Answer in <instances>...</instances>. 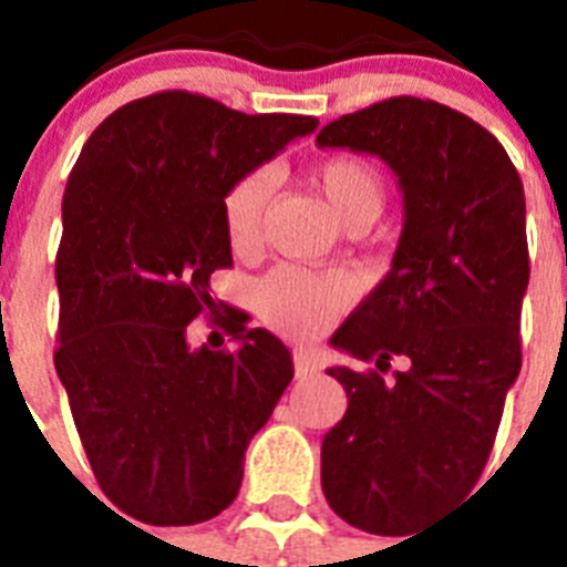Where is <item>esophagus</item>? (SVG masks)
<instances>
[{"instance_id": "obj_1", "label": "esophagus", "mask_w": 567, "mask_h": 567, "mask_svg": "<svg viewBox=\"0 0 567 567\" xmlns=\"http://www.w3.org/2000/svg\"><path fill=\"white\" fill-rule=\"evenodd\" d=\"M293 367H296V375H299V379H305V375H313V372H319L321 361H319V355L310 353V350H296Z\"/></svg>"}]
</instances>
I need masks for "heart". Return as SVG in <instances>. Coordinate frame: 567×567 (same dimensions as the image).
<instances>
[{
  "instance_id": "heart-1",
  "label": "heart",
  "mask_w": 567,
  "mask_h": 567,
  "mask_svg": "<svg viewBox=\"0 0 567 567\" xmlns=\"http://www.w3.org/2000/svg\"><path fill=\"white\" fill-rule=\"evenodd\" d=\"M310 181L319 188L333 214L350 226H370L386 203V183L370 161L336 155L316 163ZM277 175L259 169L239 175L223 197V231L234 251H248L262 228L265 208L271 203ZM350 299V282L341 274H313L305 268H277L259 282L257 302L265 321L290 339H310L328 328Z\"/></svg>"
}]
</instances>
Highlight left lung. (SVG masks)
<instances>
[{
    "instance_id": "obj_1",
    "label": "left lung",
    "mask_w": 567,
    "mask_h": 567,
    "mask_svg": "<svg viewBox=\"0 0 567 567\" xmlns=\"http://www.w3.org/2000/svg\"><path fill=\"white\" fill-rule=\"evenodd\" d=\"M316 144L379 155L404 195L390 274L330 339L370 367L328 370L347 412L321 441L330 508L401 537L472 492L519 375L523 181L492 132L412 95L341 115Z\"/></svg>"
}]
</instances>
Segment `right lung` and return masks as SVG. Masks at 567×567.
<instances>
[{
	"label": "right lung",
	"mask_w": 567,
	"mask_h": 567,
	"mask_svg": "<svg viewBox=\"0 0 567 567\" xmlns=\"http://www.w3.org/2000/svg\"><path fill=\"white\" fill-rule=\"evenodd\" d=\"M316 126L166 90L112 112L70 172L55 372L95 481L141 523L231 506L248 443L293 379L288 347L243 310L217 319L234 350L192 347L186 330L217 310L208 279L231 265L228 186Z\"/></svg>",
	"instance_id": "obj_1"
}]
</instances>
